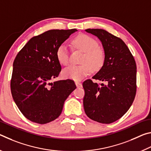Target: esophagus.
<instances>
[{
  "mask_svg": "<svg viewBox=\"0 0 151 151\" xmlns=\"http://www.w3.org/2000/svg\"><path fill=\"white\" fill-rule=\"evenodd\" d=\"M75 84L77 87H82V83H80V82L76 81V82H75Z\"/></svg>",
  "mask_w": 151,
  "mask_h": 151,
  "instance_id": "1",
  "label": "esophagus"
}]
</instances>
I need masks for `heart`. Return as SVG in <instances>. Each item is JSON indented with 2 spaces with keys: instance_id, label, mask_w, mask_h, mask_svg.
I'll use <instances>...</instances> for the list:
<instances>
[{
  "instance_id": "b5f03b06",
  "label": "heart",
  "mask_w": 151,
  "mask_h": 151,
  "mask_svg": "<svg viewBox=\"0 0 151 151\" xmlns=\"http://www.w3.org/2000/svg\"><path fill=\"white\" fill-rule=\"evenodd\" d=\"M72 44L76 48L85 52L81 60V65H70L64 69L63 77L74 81H81L88 75L91 71L97 70L103 66L105 60V54L101 48L99 47L96 40L85 34H80L72 40ZM58 62L63 65L69 63V52L65 44H61L56 51Z\"/></svg>"
}]
</instances>
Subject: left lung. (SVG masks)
Here are the masks:
<instances>
[{"instance_id":"left-lung-1","label":"left lung","mask_w":151,"mask_h":151,"mask_svg":"<svg viewBox=\"0 0 151 151\" xmlns=\"http://www.w3.org/2000/svg\"><path fill=\"white\" fill-rule=\"evenodd\" d=\"M103 44L105 60L93 79L106 82L99 85L91 79L83 82L84 109L94 121L112 123L124 115L133 103L137 92V65L123 40L103 29H86Z\"/></svg>"}]
</instances>
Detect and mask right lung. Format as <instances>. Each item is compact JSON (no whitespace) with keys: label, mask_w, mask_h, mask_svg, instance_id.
Instances as JSON below:
<instances>
[{"label":"right lung","mask_w":151,"mask_h":151,"mask_svg":"<svg viewBox=\"0 0 151 151\" xmlns=\"http://www.w3.org/2000/svg\"><path fill=\"white\" fill-rule=\"evenodd\" d=\"M77 31L50 30L31 38L14 58L11 90L22 114L30 121L46 124L60 116L64 103L76 88L70 79L50 83L61 71L56 51Z\"/></svg>","instance_id":"add662e5"}]
</instances>
